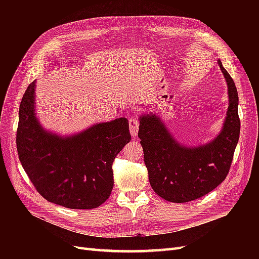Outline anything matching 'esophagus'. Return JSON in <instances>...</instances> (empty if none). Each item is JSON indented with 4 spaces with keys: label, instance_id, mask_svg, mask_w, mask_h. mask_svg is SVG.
I'll return each mask as SVG.
<instances>
[{
    "label": "esophagus",
    "instance_id": "esophagus-1",
    "mask_svg": "<svg viewBox=\"0 0 259 259\" xmlns=\"http://www.w3.org/2000/svg\"><path fill=\"white\" fill-rule=\"evenodd\" d=\"M129 129L132 137H137L139 133V119L137 117H130L129 118Z\"/></svg>",
    "mask_w": 259,
    "mask_h": 259
}]
</instances>
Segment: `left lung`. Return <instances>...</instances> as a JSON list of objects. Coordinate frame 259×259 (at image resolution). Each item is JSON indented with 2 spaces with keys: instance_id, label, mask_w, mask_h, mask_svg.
Returning <instances> with one entry per match:
<instances>
[{
  "instance_id": "obj_1",
  "label": "left lung",
  "mask_w": 259,
  "mask_h": 259,
  "mask_svg": "<svg viewBox=\"0 0 259 259\" xmlns=\"http://www.w3.org/2000/svg\"><path fill=\"white\" fill-rule=\"evenodd\" d=\"M228 86L229 107L222 131L211 142L188 147L175 140L154 113L141 114L139 138L149 182L154 192L171 202H187L221 185L232 164L239 139L238 94L232 77L217 61Z\"/></svg>"
}]
</instances>
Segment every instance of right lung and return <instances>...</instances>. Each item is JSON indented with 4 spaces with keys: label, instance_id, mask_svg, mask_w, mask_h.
I'll list each match as a JSON object with an SVG mask.
<instances>
[{
    "label": "right lung",
    "instance_id": "right-lung-1",
    "mask_svg": "<svg viewBox=\"0 0 259 259\" xmlns=\"http://www.w3.org/2000/svg\"><path fill=\"white\" fill-rule=\"evenodd\" d=\"M35 81L27 87L19 110L17 149L21 164L45 199L69 209H94L110 196L112 164L131 141L125 117L94 124L62 137L35 116Z\"/></svg>",
    "mask_w": 259,
    "mask_h": 259
}]
</instances>
